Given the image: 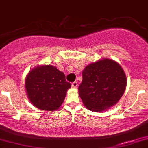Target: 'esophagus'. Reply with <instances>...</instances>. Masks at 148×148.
<instances>
[{
	"instance_id": "obj_1",
	"label": "esophagus",
	"mask_w": 148,
	"mask_h": 148,
	"mask_svg": "<svg viewBox=\"0 0 148 148\" xmlns=\"http://www.w3.org/2000/svg\"><path fill=\"white\" fill-rule=\"evenodd\" d=\"M71 86H72L73 88H77L78 86V84H77V82H74L71 84Z\"/></svg>"
}]
</instances>
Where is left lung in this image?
Here are the masks:
<instances>
[{
    "label": "left lung",
    "mask_w": 148,
    "mask_h": 148,
    "mask_svg": "<svg viewBox=\"0 0 148 148\" xmlns=\"http://www.w3.org/2000/svg\"><path fill=\"white\" fill-rule=\"evenodd\" d=\"M79 95L91 111L102 112L117 104L126 89L127 78L117 62L103 59L86 66Z\"/></svg>",
    "instance_id": "obj_1"
}]
</instances>
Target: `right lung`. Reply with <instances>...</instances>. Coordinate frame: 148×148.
Listing matches in <instances>:
<instances>
[{
	"instance_id": "1",
	"label": "right lung",
	"mask_w": 148,
	"mask_h": 148,
	"mask_svg": "<svg viewBox=\"0 0 148 148\" xmlns=\"http://www.w3.org/2000/svg\"><path fill=\"white\" fill-rule=\"evenodd\" d=\"M71 85L65 75L51 65L38 66L28 72L25 87L30 102L40 110L53 111L60 107Z\"/></svg>"
}]
</instances>
